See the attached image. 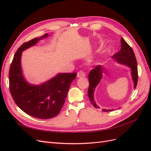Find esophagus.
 I'll use <instances>...</instances> for the list:
<instances>
[{"instance_id": "esophagus-1", "label": "esophagus", "mask_w": 151, "mask_h": 151, "mask_svg": "<svg viewBox=\"0 0 151 151\" xmlns=\"http://www.w3.org/2000/svg\"><path fill=\"white\" fill-rule=\"evenodd\" d=\"M85 76H86V74L83 71H81V70L79 71L77 74V77H78V78L79 77H84Z\"/></svg>"}]
</instances>
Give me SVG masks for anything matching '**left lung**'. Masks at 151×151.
<instances>
[{
  "label": "left lung",
  "mask_w": 151,
  "mask_h": 151,
  "mask_svg": "<svg viewBox=\"0 0 151 151\" xmlns=\"http://www.w3.org/2000/svg\"><path fill=\"white\" fill-rule=\"evenodd\" d=\"M112 57L118 63L125 65L131 68V75L132 80L134 81V89H135L138 81V70L136 58L133 50L123 38H121V50L115 55H113ZM105 71H106V69L103 66L100 65H96L89 72L88 75L89 86L88 94L91 103L96 108H99V106H98L94 101V91L99 82L101 81L103 77V74L105 72ZM113 110V109H102L103 111L106 112L111 111Z\"/></svg>",
  "instance_id": "8db88e82"
}]
</instances>
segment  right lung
<instances>
[{
	"mask_svg": "<svg viewBox=\"0 0 151 151\" xmlns=\"http://www.w3.org/2000/svg\"><path fill=\"white\" fill-rule=\"evenodd\" d=\"M47 36V33L22 44L14 56L9 74L10 92L15 103L26 114L40 119H49L60 113L77 76V73H60L40 85L31 84L24 79L21 65L22 52Z\"/></svg>",
	"mask_w": 151,
	"mask_h": 151,
	"instance_id": "add662e5",
	"label": "right lung"
}]
</instances>
